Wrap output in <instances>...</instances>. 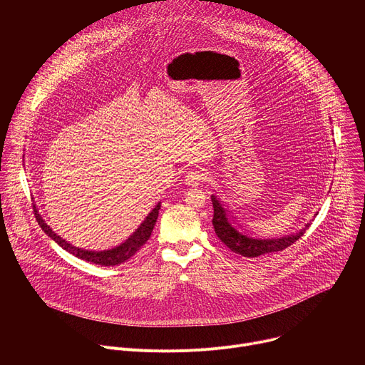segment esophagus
I'll return each mask as SVG.
<instances>
[{
  "instance_id": "34e87169",
  "label": "esophagus",
  "mask_w": 365,
  "mask_h": 365,
  "mask_svg": "<svg viewBox=\"0 0 365 365\" xmlns=\"http://www.w3.org/2000/svg\"><path fill=\"white\" fill-rule=\"evenodd\" d=\"M205 179H206V173L203 170H200V169H192L185 176V182L189 186H197Z\"/></svg>"
}]
</instances>
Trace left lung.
Wrapping results in <instances>:
<instances>
[{
  "label": "left lung",
  "instance_id": "obj_1",
  "mask_svg": "<svg viewBox=\"0 0 365 365\" xmlns=\"http://www.w3.org/2000/svg\"><path fill=\"white\" fill-rule=\"evenodd\" d=\"M212 205H214V228L218 235V238L234 252L244 255V257H258L263 254L269 252H276V251H283L284 248L290 247L294 244L306 231V228L310 225L307 224L303 230H300L296 234L287 235V237H280V238H255L251 237L250 234L244 232L240 227H237L232 220L230 218L228 212L222 203L212 196Z\"/></svg>",
  "mask_w": 365,
  "mask_h": 365
}]
</instances>
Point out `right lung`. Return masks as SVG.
<instances>
[{
    "label": "right lung",
    "mask_w": 365,
    "mask_h": 365,
    "mask_svg": "<svg viewBox=\"0 0 365 365\" xmlns=\"http://www.w3.org/2000/svg\"><path fill=\"white\" fill-rule=\"evenodd\" d=\"M159 210H160V203L154 207V210L148 214V217L144 220V222L140 225V228L121 245L113 248V250H106V251H89V250H82L79 247L72 245L71 242L65 241L61 235H58L53 230H51L40 217V214L37 212V210L34 207V215L36 220L38 222V225L41 227V230L51 238L55 240L62 248H65L68 252L73 254L78 258L85 259V262L93 263V264H99V266H117L121 264L124 262H127L128 258H131L150 238L151 231L155 225V221H158L159 217Z\"/></svg>",
    "instance_id": "obj_1"
}]
</instances>
